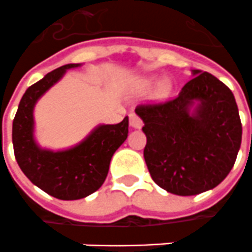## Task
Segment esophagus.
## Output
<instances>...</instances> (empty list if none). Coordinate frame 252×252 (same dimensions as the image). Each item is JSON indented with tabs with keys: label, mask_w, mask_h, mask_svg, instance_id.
Listing matches in <instances>:
<instances>
[{
	"label": "esophagus",
	"mask_w": 252,
	"mask_h": 252,
	"mask_svg": "<svg viewBox=\"0 0 252 252\" xmlns=\"http://www.w3.org/2000/svg\"><path fill=\"white\" fill-rule=\"evenodd\" d=\"M129 126L132 128H141L143 126V120L136 113H129Z\"/></svg>",
	"instance_id": "obj_1"
}]
</instances>
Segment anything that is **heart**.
<instances>
[{
  "label": "heart",
  "instance_id": "b5f03b06",
  "mask_svg": "<svg viewBox=\"0 0 252 252\" xmlns=\"http://www.w3.org/2000/svg\"><path fill=\"white\" fill-rule=\"evenodd\" d=\"M152 84H154V79H145L143 80V88L144 89H150L152 87ZM172 91V83H171V80L168 79H164L161 80L158 85V88H156V94L159 96V97H165V96H168L169 93Z\"/></svg>",
  "mask_w": 252,
  "mask_h": 252
}]
</instances>
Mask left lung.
<instances>
[{"label":"left lung","mask_w":252,"mask_h":252,"mask_svg":"<svg viewBox=\"0 0 252 252\" xmlns=\"http://www.w3.org/2000/svg\"><path fill=\"white\" fill-rule=\"evenodd\" d=\"M178 97L144 102L136 113L144 121V159L151 178L175 195H197L220 184L235 164L242 123L231 89L215 76L192 70ZM199 101L195 115L188 108Z\"/></svg>","instance_id":"left-lung-1"}]
</instances>
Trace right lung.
<instances>
[{"mask_svg": "<svg viewBox=\"0 0 252 252\" xmlns=\"http://www.w3.org/2000/svg\"><path fill=\"white\" fill-rule=\"evenodd\" d=\"M68 64L52 70L27 89L13 120V150L20 168L32 183L61 200H77L101 187L113 154L128 136V117L119 124L97 126L74 148L61 152L40 150L33 139V108L38 98L59 81Z\"/></svg>", "mask_w": 252, "mask_h": 252, "instance_id": "right-lung-1", "label": "right lung"}]
</instances>
